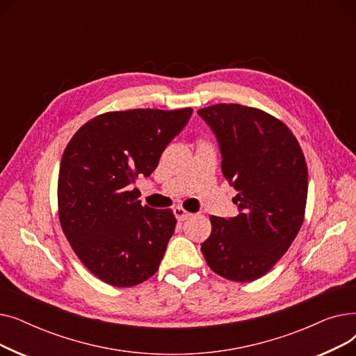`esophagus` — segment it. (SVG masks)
<instances>
[{"label":"esophagus","instance_id":"1","mask_svg":"<svg viewBox=\"0 0 356 356\" xmlns=\"http://www.w3.org/2000/svg\"><path fill=\"white\" fill-rule=\"evenodd\" d=\"M173 213H175V216H176V219L177 220H186L188 218H191V212H188L186 209H183L181 207H177V208H175L173 209Z\"/></svg>","mask_w":356,"mask_h":356}]
</instances>
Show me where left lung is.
Returning a JSON list of instances; mask_svg holds the SVG:
<instances>
[{"mask_svg": "<svg viewBox=\"0 0 356 356\" xmlns=\"http://www.w3.org/2000/svg\"><path fill=\"white\" fill-rule=\"evenodd\" d=\"M215 133L222 173L238 192L239 215L211 216L202 254L218 275L247 283L267 274L300 231L307 164L291 129L258 108L216 104L197 111Z\"/></svg>", "mask_w": 356, "mask_h": 356, "instance_id": "left-lung-1", "label": "left lung"}]
</instances>
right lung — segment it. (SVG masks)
Here are the masks:
<instances>
[{
    "label": "right lung",
    "mask_w": 356,
    "mask_h": 356,
    "mask_svg": "<svg viewBox=\"0 0 356 356\" xmlns=\"http://www.w3.org/2000/svg\"><path fill=\"white\" fill-rule=\"evenodd\" d=\"M193 109L105 112L67 143L58 180L60 227L83 266L115 287L152 277L176 227L170 209L143 207L138 176L148 177Z\"/></svg>",
    "instance_id": "1"
}]
</instances>
